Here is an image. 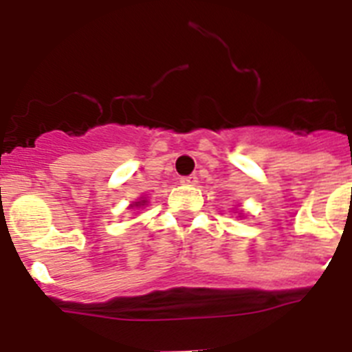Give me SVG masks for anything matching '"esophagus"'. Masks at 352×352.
I'll use <instances>...</instances> for the list:
<instances>
[{
    "label": "esophagus",
    "instance_id": "34e87169",
    "mask_svg": "<svg viewBox=\"0 0 352 352\" xmlns=\"http://www.w3.org/2000/svg\"><path fill=\"white\" fill-rule=\"evenodd\" d=\"M179 182H182L183 185H195V183H197V176H195V174H190V176H183Z\"/></svg>",
    "mask_w": 352,
    "mask_h": 352
}]
</instances>
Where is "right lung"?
<instances>
[{"label":"right lung","mask_w":352,"mask_h":352,"mask_svg":"<svg viewBox=\"0 0 352 352\" xmlns=\"http://www.w3.org/2000/svg\"><path fill=\"white\" fill-rule=\"evenodd\" d=\"M144 203H146V201H144V199H142V201H139V203H135V206H144ZM132 206H133V204H132Z\"/></svg>","instance_id":"1"}]
</instances>
